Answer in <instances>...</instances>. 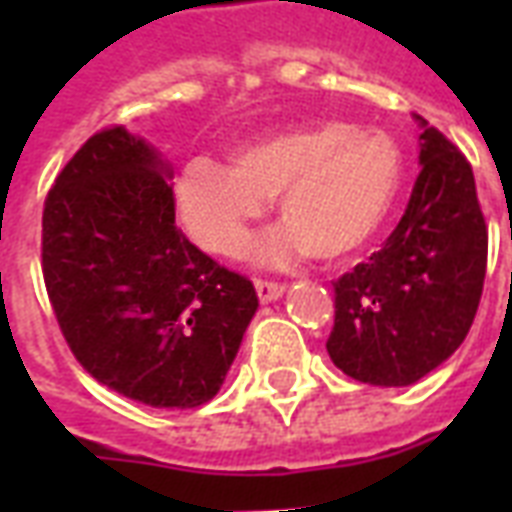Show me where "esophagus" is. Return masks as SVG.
<instances>
[{
  "label": "esophagus",
  "instance_id": "34e87169",
  "mask_svg": "<svg viewBox=\"0 0 512 512\" xmlns=\"http://www.w3.org/2000/svg\"><path fill=\"white\" fill-rule=\"evenodd\" d=\"M255 289H257V297H260V303H273V300H279V297L284 295V287L276 284V281L257 279Z\"/></svg>",
  "mask_w": 512,
  "mask_h": 512
}]
</instances>
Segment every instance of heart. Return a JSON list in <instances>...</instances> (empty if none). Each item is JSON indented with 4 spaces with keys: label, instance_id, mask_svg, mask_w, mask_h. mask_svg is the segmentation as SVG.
<instances>
[{
    "label": "heart",
    "instance_id": "1",
    "mask_svg": "<svg viewBox=\"0 0 512 512\" xmlns=\"http://www.w3.org/2000/svg\"><path fill=\"white\" fill-rule=\"evenodd\" d=\"M401 180L404 159L388 132L319 119L244 143L228 167L191 159L175 180V212L201 249L233 257L273 199L284 223L252 241L249 257L287 265L311 252L337 263L377 236Z\"/></svg>",
    "mask_w": 512,
    "mask_h": 512
}]
</instances>
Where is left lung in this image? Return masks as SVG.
I'll return each instance as SVG.
<instances>
[{
	"instance_id": "obj_1",
	"label": "left lung",
	"mask_w": 512,
	"mask_h": 512,
	"mask_svg": "<svg viewBox=\"0 0 512 512\" xmlns=\"http://www.w3.org/2000/svg\"><path fill=\"white\" fill-rule=\"evenodd\" d=\"M420 119V175L396 231L335 281L337 369L404 388L460 348L486 276V223L468 159Z\"/></svg>"
}]
</instances>
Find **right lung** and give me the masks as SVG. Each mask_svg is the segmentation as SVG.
<instances>
[{
  "label": "right lung",
  "instance_id": "obj_1",
  "mask_svg": "<svg viewBox=\"0 0 512 512\" xmlns=\"http://www.w3.org/2000/svg\"><path fill=\"white\" fill-rule=\"evenodd\" d=\"M170 180L172 164L140 135H92L44 201L42 271L95 380L156 409H196L223 388L257 295L185 239Z\"/></svg>",
  "mask_w": 512,
  "mask_h": 512
}]
</instances>
